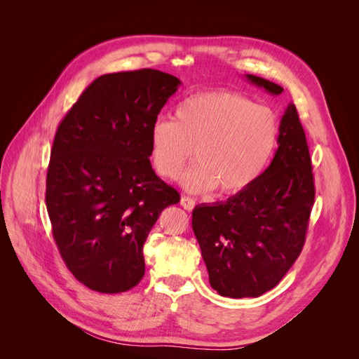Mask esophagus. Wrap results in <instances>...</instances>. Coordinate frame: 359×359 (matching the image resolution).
<instances>
[{
    "mask_svg": "<svg viewBox=\"0 0 359 359\" xmlns=\"http://www.w3.org/2000/svg\"><path fill=\"white\" fill-rule=\"evenodd\" d=\"M181 206L184 210H187V211H191L193 208H194V205H196V202H194L191 198H189V196H182L181 198Z\"/></svg>",
    "mask_w": 359,
    "mask_h": 359,
    "instance_id": "esophagus-1",
    "label": "esophagus"
}]
</instances>
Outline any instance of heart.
I'll return each instance as SVG.
<instances>
[{
    "instance_id": "b5f03b06",
    "label": "heart",
    "mask_w": 359,
    "mask_h": 359,
    "mask_svg": "<svg viewBox=\"0 0 359 359\" xmlns=\"http://www.w3.org/2000/svg\"><path fill=\"white\" fill-rule=\"evenodd\" d=\"M278 140L273 109L229 91H206L182 100L173 121L151 128V161L165 180H175L194 151L198 165L182 177L191 193L238 194L260 178Z\"/></svg>"
}]
</instances>
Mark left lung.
<instances>
[{
    "label": "left lung",
    "mask_w": 359,
    "mask_h": 359,
    "mask_svg": "<svg viewBox=\"0 0 359 359\" xmlns=\"http://www.w3.org/2000/svg\"><path fill=\"white\" fill-rule=\"evenodd\" d=\"M247 79L274 95L283 93L259 76ZM278 132L276 156L252 187L193 210V232L210 285L222 297L264 295L286 276L306 243L316 190L295 104L287 106Z\"/></svg>",
    "instance_id": "8db88e82"
}]
</instances>
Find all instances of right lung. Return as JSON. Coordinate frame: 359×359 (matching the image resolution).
<instances>
[{"instance_id":"add662e5","label":"right lung","mask_w":359,"mask_h":359,"mask_svg":"<svg viewBox=\"0 0 359 359\" xmlns=\"http://www.w3.org/2000/svg\"><path fill=\"white\" fill-rule=\"evenodd\" d=\"M181 81L142 69L97 78L58 126L46 177L52 235L70 273L102 293L135 287L142 248L180 193L151 166V128Z\"/></svg>"}]
</instances>
